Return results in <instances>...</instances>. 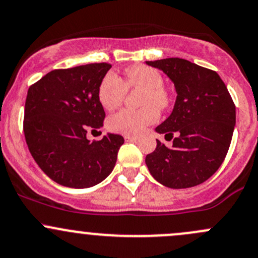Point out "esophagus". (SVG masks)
Returning a JSON list of instances; mask_svg holds the SVG:
<instances>
[{"label": "esophagus", "mask_w": 258, "mask_h": 258, "mask_svg": "<svg viewBox=\"0 0 258 258\" xmlns=\"http://www.w3.org/2000/svg\"><path fill=\"white\" fill-rule=\"evenodd\" d=\"M124 139H125V142H135V140H138V137H134V135H125Z\"/></svg>", "instance_id": "1"}]
</instances>
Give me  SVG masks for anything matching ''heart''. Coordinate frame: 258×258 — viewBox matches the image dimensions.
<instances>
[{
  "mask_svg": "<svg viewBox=\"0 0 258 258\" xmlns=\"http://www.w3.org/2000/svg\"><path fill=\"white\" fill-rule=\"evenodd\" d=\"M126 87L142 89V109H123L108 119L107 126L116 134L137 135L159 118L158 109L169 105V94L164 87V78L155 68L148 66H132L125 70V83L115 73L105 74L98 88V100L105 110L120 107Z\"/></svg>",
  "mask_w": 258,
  "mask_h": 258,
  "instance_id": "b5f03b06",
  "label": "heart"
}]
</instances>
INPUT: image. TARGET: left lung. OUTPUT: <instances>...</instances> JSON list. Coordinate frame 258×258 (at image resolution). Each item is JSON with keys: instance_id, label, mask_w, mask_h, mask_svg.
<instances>
[{"instance_id": "obj_1", "label": "left lung", "mask_w": 258, "mask_h": 258, "mask_svg": "<svg viewBox=\"0 0 258 258\" xmlns=\"http://www.w3.org/2000/svg\"><path fill=\"white\" fill-rule=\"evenodd\" d=\"M174 83L176 100L168 119L155 128L171 147L156 140L145 163L154 179L171 188L203 184L221 166L232 139L236 108L216 72L182 58L148 60Z\"/></svg>"}]
</instances>
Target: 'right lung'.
Instances as JSON below:
<instances>
[{
    "label": "right lung",
    "mask_w": 258,
    "mask_h": 258,
    "mask_svg": "<svg viewBox=\"0 0 258 258\" xmlns=\"http://www.w3.org/2000/svg\"><path fill=\"white\" fill-rule=\"evenodd\" d=\"M111 68L92 63L55 70L30 87L25 105L26 143L37 165L62 186L87 188L113 171L121 135L108 133L99 142L87 139L103 126L105 113L98 88Z\"/></svg>",
    "instance_id": "right-lung-1"
}]
</instances>
